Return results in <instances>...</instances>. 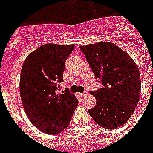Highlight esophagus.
Wrapping results in <instances>:
<instances>
[{
    "instance_id": "esophagus-1",
    "label": "esophagus",
    "mask_w": 153,
    "mask_h": 153,
    "mask_svg": "<svg viewBox=\"0 0 153 153\" xmlns=\"http://www.w3.org/2000/svg\"><path fill=\"white\" fill-rule=\"evenodd\" d=\"M87 94H87V92H84V93L80 94V95H81L82 98H85L86 96H87Z\"/></svg>"
}]
</instances>
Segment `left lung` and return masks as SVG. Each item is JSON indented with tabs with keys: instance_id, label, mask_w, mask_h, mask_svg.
I'll return each instance as SVG.
<instances>
[{
	"instance_id": "obj_1",
	"label": "left lung",
	"mask_w": 153,
	"mask_h": 153,
	"mask_svg": "<svg viewBox=\"0 0 153 153\" xmlns=\"http://www.w3.org/2000/svg\"><path fill=\"white\" fill-rule=\"evenodd\" d=\"M96 79L103 87L91 92L96 105L88 112L96 123L106 129L118 128L132 116L140 100L138 67L116 44L101 42L79 47Z\"/></svg>"
}]
</instances>
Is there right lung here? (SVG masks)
I'll use <instances>...</instances> for the list:
<instances>
[{
    "mask_svg": "<svg viewBox=\"0 0 153 153\" xmlns=\"http://www.w3.org/2000/svg\"><path fill=\"white\" fill-rule=\"evenodd\" d=\"M74 44H47L31 52L23 64L20 94L31 122L47 134H58L69 126L79 104L74 94H57L63 82L65 62Z\"/></svg>",
    "mask_w": 153,
    "mask_h": 153,
    "instance_id": "add662e5",
    "label": "right lung"
}]
</instances>
